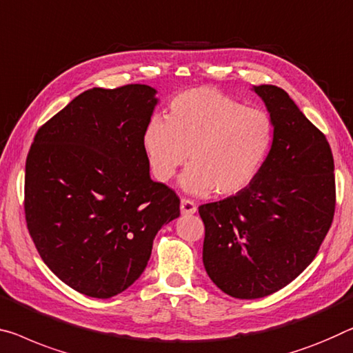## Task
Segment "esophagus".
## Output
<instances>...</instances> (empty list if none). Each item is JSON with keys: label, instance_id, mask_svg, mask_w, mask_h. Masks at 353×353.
Listing matches in <instances>:
<instances>
[{"label": "esophagus", "instance_id": "1", "mask_svg": "<svg viewBox=\"0 0 353 353\" xmlns=\"http://www.w3.org/2000/svg\"><path fill=\"white\" fill-rule=\"evenodd\" d=\"M197 211V205L189 199H181V213L183 214H194Z\"/></svg>", "mask_w": 353, "mask_h": 353}]
</instances>
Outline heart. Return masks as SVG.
Instances as JSON below:
<instances>
[{"mask_svg":"<svg viewBox=\"0 0 353 353\" xmlns=\"http://www.w3.org/2000/svg\"><path fill=\"white\" fill-rule=\"evenodd\" d=\"M273 139L274 123L265 110L218 90L194 88L170 102L167 118H150L142 145L156 180L170 181L189 156L184 191L233 195L257 176Z\"/></svg>","mask_w":353,"mask_h":353,"instance_id":"heart-1","label":"heart"}]
</instances>
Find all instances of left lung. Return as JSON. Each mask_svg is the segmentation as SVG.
I'll list each match as a JSON object with an SVG mask.
<instances>
[{
  "label": "left lung",
  "instance_id": "1",
  "mask_svg": "<svg viewBox=\"0 0 353 353\" xmlns=\"http://www.w3.org/2000/svg\"><path fill=\"white\" fill-rule=\"evenodd\" d=\"M254 91L274 123L268 158L241 192L199 207L205 270L224 294L240 300L274 294L300 276L317 256L336 207L327 137L283 88Z\"/></svg>",
  "mask_w": 353,
  "mask_h": 353
}]
</instances>
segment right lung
<instances>
[{
    "mask_svg": "<svg viewBox=\"0 0 353 353\" xmlns=\"http://www.w3.org/2000/svg\"><path fill=\"white\" fill-rule=\"evenodd\" d=\"M148 85L91 88L42 124L25 167V219L64 284L110 298L140 278L180 199L150 178L142 134L158 99Z\"/></svg>",
    "mask_w": 353,
    "mask_h": 353,
    "instance_id": "right-lung-1",
    "label": "right lung"
}]
</instances>
